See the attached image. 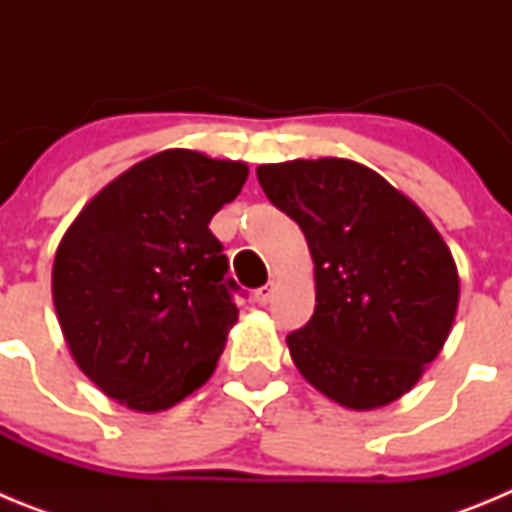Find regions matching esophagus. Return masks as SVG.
<instances>
[{"label":"esophagus","instance_id":"obj_1","mask_svg":"<svg viewBox=\"0 0 512 512\" xmlns=\"http://www.w3.org/2000/svg\"><path fill=\"white\" fill-rule=\"evenodd\" d=\"M271 295H274V284H264V287H259L253 292V300L259 302V305H269Z\"/></svg>","mask_w":512,"mask_h":512}]
</instances>
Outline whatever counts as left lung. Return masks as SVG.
<instances>
[{
  "mask_svg": "<svg viewBox=\"0 0 512 512\" xmlns=\"http://www.w3.org/2000/svg\"><path fill=\"white\" fill-rule=\"evenodd\" d=\"M256 176L300 225L315 264V312L287 336L302 377L351 410L413 390L459 305L441 233L384 176L348 158L264 164Z\"/></svg>",
  "mask_w": 512,
  "mask_h": 512,
  "instance_id": "8db88e82",
  "label": "left lung"
}]
</instances>
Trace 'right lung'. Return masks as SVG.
Here are the masks:
<instances>
[{
    "instance_id": "1",
    "label": "right lung",
    "mask_w": 512,
    "mask_h": 512,
    "mask_svg": "<svg viewBox=\"0 0 512 512\" xmlns=\"http://www.w3.org/2000/svg\"><path fill=\"white\" fill-rule=\"evenodd\" d=\"M243 161L169 148L79 212L53 261V305L79 369L112 400L158 413L200 390L238 320L223 243L207 228Z\"/></svg>"
}]
</instances>
